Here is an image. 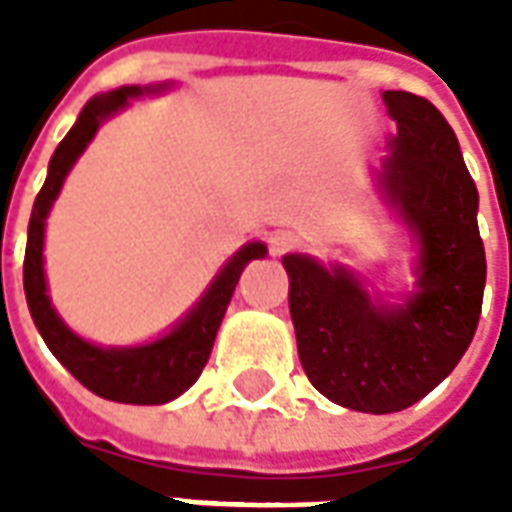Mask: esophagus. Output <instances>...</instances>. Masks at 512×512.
<instances>
[{
	"label": "esophagus",
	"mask_w": 512,
	"mask_h": 512,
	"mask_svg": "<svg viewBox=\"0 0 512 512\" xmlns=\"http://www.w3.org/2000/svg\"><path fill=\"white\" fill-rule=\"evenodd\" d=\"M293 246H299V235L296 233H277L271 238V252L274 255H285Z\"/></svg>",
	"instance_id": "34e87169"
}]
</instances>
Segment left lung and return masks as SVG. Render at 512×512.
I'll list each match as a JSON object with an SVG mask.
<instances>
[{"label": "left lung", "instance_id": "obj_1", "mask_svg": "<svg viewBox=\"0 0 512 512\" xmlns=\"http://www.w3.org/2000/svg\"><path fill=\"white\" fill-rule=\"evenodd\" d=\"M384 104L397 134L378 189L419 244L417 290L392 307L348 268L282 257L304 373L332 403L365 414L403 411L450 376L477 332L485 288L477 186L455 131L428 98L386 90Z\"/></svg>", "mask_w": 512, "mask_h": 512}]
</instances>
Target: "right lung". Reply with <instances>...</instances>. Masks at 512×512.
Listing matches in <instances>:
<instances>
[{
	"instance_id": "1",
	"label": "right lung",
	"mask_w": 512,
	"mask_h": 512,
	"mask_svg": "<svg viewBox=\"0 0 512 512\" xmlns=\"http://www.w3.org/2000/svg\"><path fill=\"white\" fill-rule=\"evenodd\" d=\"M164 90L158 87H145V93ZM142 95V87H120L106 95H95L87 101L79 120L65 134L54 156L49 161V178L43 189L35 197V208L29 216L27 235V255H24V293H27L29 312L32 321L38 326L40 337L46 340L49 351L62 365L68 367L79 384H84L90 392L115 403H134V406H158L169 403L178 395H183L197 378L202 367L211 356L213 340L222 326L227 304L233 299V290L241 279V271L249 260L266 257V244L252 241L241 246L227 266L216 274L211 288L202 293L197 307L183 321L164 334L161 340L147 345H134V348H101L82 340L73 334L62 318L51 307L49 293H46V274H43V230H46V216L51 205L60 194L65 175L71 172L76 158L82 156L84 147L90 145L98 126L106 117H112L120 109H126L128 101Z\"/></svg>"
}]
</instances>
